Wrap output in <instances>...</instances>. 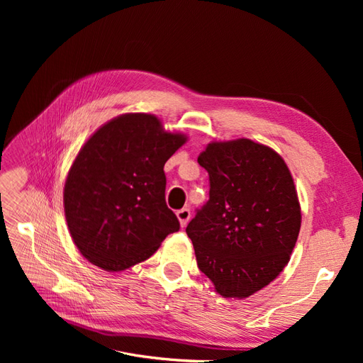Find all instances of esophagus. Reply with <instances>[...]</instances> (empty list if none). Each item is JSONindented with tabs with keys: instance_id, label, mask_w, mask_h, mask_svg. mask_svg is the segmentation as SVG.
Instances as JSON below:
<instances>
[{
	"instance_id": "1",
	"label": "esophagus",
	"mask_w": 363,
	"mask_h": 363,
	"mask_svg": "<svg viewBox=\"0 0 363 363\" xmlns=\"http://www.w3.org/2000/svg\"><path fill=\"white\" fill-rule=\"evenodd\" d=\"M177 218H179L182 227H184L186 224H188L189 219H191L189 207H183V208H180V211H177Z\"/></svg>"
}]
</instances>
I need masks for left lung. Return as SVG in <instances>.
Instances as JSON below:
<instances>
[{
    "mask_svg": "<svg viewBox=\"0 0 363 363\" xmlns=\"http://www.w3.org/2000/svg\"><path fill=\"white\" fill-rule=\"evenodd\" d=\"M199 163L211 189L186 227L196 265L218 294L244 298L289 262L301 225L292 175L276 151L250 139L208 144Z\"/></svg>",
    "mask_w": 363,
    "mask_h": 363,
    "instance_id": "8db88e82",
    "label": "left lung"
}]
</instances>
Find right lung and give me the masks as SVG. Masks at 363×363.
Wrapping results in <instances>:
<instances>
[{"mask_svg":"<svg viewBox=\"0 0 363 363\" xmlns=\"http://www.w3.org/2000/svg\"><path fill=\"white\" fill-rule=\"evenodd\" d=\"M186 142L152 115L108 121L86 142L63 191L74 244L94 265L124 271L147 260L180 223L167 206V160Z\"/></svg>","mask_w":363,"mask_h":363,"instance_id":"obj_1","label":"right lung"}]
</instances>
